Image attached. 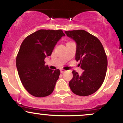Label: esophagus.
Instances as JSON below:
<instances>
[{"label":"esophagus","mask_w":123,"mask_h":123,"mask_svg":"<svg viewBox=\"0 0 123 123\" xmlns=\"http://www.w3.org/2000/svg\"><path fill=\"white\" fill-rule=\"evenodd\" d=\"M60 71H61V73H64V72H65V70L63 69H61Z\"/></svg>","instance_id":"34e87169"}]
</instances>
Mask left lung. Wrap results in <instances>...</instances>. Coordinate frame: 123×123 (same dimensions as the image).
<instances>
[{
    "instance_id": "left-lung-1",
    "label": "left lung",
    "mask_w": 123,
    "mask_h": 123,
    "mask_svg": "<svg viewBox=\"0 0 123 123\" xmlns=\"http://www.w3.org/2000/svg\"><path fill=\"white\" fill-rule=\"evenodd\" d=\"M65 33L76 42L75 59L79 61L84 71L82 75L73 71L69 85L75 94L90 95L99 89L106 76L107 58L103 45L98 38L83 30L66 31Z\"/></svg>"
}]
</instances>
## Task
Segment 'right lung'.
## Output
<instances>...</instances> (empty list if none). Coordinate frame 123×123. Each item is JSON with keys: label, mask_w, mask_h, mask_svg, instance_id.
<instances>
[{"label": "right lung", "mask_w": 123, "mask_h": 123, "mask_svg": "<svg viewBox=\"0 0 123 123\" xmlns=\"http://www.w3.org/2000/svg\"><path fill=\"white\" fill-rule=\"evenodd\" d=\"M65 36L61 30H40L21 43L16 67L24 88L34 96L45 97L54 91L60 71L50 69L45 65L44 59L50 56L57 42Z\"/></svg>", "instance_id": "add662e5"}]
</instances>
